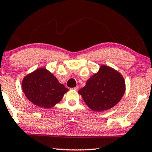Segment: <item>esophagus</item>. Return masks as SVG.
Segmentation results:
<instances>
[{"instance_id":"esophagus-1","label":"esophagus","mask_w":152,"mask_h":152,"mask_svg":"<svg viewBox=\"0 0 152 152\" xmlns=\"http://www.w3.org/2000/svg\"><path fill=\"white\" fill-rule=\"evenodd\" d=\"M73 90H74V91H78V89H79V87L78 86H76V87H74V88H72Z\"/></svg>"}]
</instances>
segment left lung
<instances>
[{
    "instance_id": "obj_1",
    "label": "left lung",
    "mask_w": 152,
    "mask_h": 152,
    "mask_svg": "<svg viewBox=\"0 0 152 152\" xmlns=\"http://www.w3.org/2000/svg\"><path fill=\"white\" fill-rule=\"evenodd\" d=\"M125 91V82L121 74L109 66H101L78 93L90 109L101 112L116 105Z\"/></svg>"
}]
</instances>
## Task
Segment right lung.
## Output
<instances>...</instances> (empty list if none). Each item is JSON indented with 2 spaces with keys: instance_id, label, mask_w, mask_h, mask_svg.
<instances>
[{
  "instance_id": "right-lung-1",
  "label": "right lung",
  "mask_w": 152,
  "mask_h": 152,
  "mask_svg": "<svg viewBox=\"0 0 152 152\" xmlns=\"http://www.w3.org/2000/svg\"><path fill=\"white\" fill-rule=\"evenodd\" d=\"M22 88L29 101L37 106L49 109L60 102L68 89L45 68H39L23 80Z\"/></svg>"
}]
</instances>
